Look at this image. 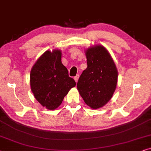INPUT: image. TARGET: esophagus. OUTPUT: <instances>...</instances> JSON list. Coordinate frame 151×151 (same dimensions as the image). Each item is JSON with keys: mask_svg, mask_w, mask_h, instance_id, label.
Returning <instances> with one entry per match:
<instances>
[{"mask_svg": "<svg viewBox=\"0 0 151 151\" xmlns=\"http://www.w3.org/2000/svg\"><path fill=\"white\" fill-rule=\"evenodd\" d=\"M79 74H77V75H76L75 77H74V81H75L76 82H77V81H78V79H79Z\"/></svg>", "mask_w": 151, "mask_h": 151, "instance_id": "esophagus-1", "label": "esophagus"}]
</instances>
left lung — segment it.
Segmentation results:
<instances>
[{"mask_svg":"<svg viewBox=\"0 0 151 151\" xmlns=\"http://www.w3.org/2000/svg\"><path fill=\"white\" fill-rule=\"evenodd\" d=\"M87 68L77 83V89L85 103L97 109L104 106L113 95L117 83L118 72L109 52L101 45L86 51Z\"/></svg>","mask_w":151,"mask_h":151,"instance_id":"8db88e82","label":"left lung"}]
</instances>
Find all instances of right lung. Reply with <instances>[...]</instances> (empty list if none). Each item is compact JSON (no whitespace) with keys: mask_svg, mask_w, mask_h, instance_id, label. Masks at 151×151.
<instances>
[{"mask_svg":"<svg viewBox=\"0 0 151 151\" xmlns=\"http://www.w3.org/2000/svg\"><path fill=\"white\" fill-rule=\"evenodd\" d=\"M30 86L36 99L47 109L55 110L76 82L61 62V50L46 51L30 72Z\"/></svg>","mask_w":151,"mask_h":151,"instance_id":"obj_1","label":"right lung"}]
</instances>
